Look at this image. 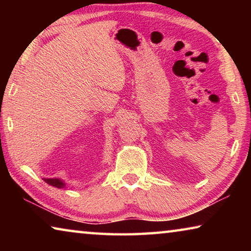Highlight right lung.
I'll list each match as a JSON object with an SVG mask.
<instances>
[{"instance_id":"obj_1","label":"right lung","mask_w":251,"mask_h":251,"mask_svg":"<svg viewBox=\"0 0 251 251\" xmlns=\"http://www.w3.org/2000/svg\"><path fill=\"white\" fill-rule=\"evenodd\" d=\"M44 180H45L46 182H48V184H50V185L57 187V188H61V187H64V182H63L62 180L57 179V178H52V179H50V178H48V179H46V178H44Z\"/></svg>"}]
</instances>
